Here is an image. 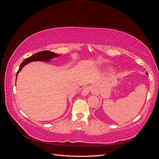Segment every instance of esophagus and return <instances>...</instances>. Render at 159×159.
<instances>
[{"label": "esophagus", "instance_id": "esophagus-1", "mask_svg": "<svg viewBox=\"0 0 159 159\" xmlns=\"http://www.w3.org/2000/svg\"><path fill=\"white\" fill-rule=\"evenodd\" d=\"M92 90H93V89H92V87H91V86H85V87L83 89L81 93H82L83 95L85 96V95H88L90 91H91Z\"/></svg>", "mask_w": 159, "mask_h": 159}]
</instances>
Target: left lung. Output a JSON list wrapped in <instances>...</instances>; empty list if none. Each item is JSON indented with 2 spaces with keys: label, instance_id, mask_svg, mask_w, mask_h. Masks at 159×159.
Here are the masks:
<instances>
[{
  "label": "left lung",
  "instance_id": "1",
  "mask_svg": "<svg viewBox=\"0 0 159 159\" xmlns=\"http://www.w3.org/2000/svg\"><path fill=\"white\" fill-rule=\"evenodd\" d=\"M146 74H147V75H148V73H147V72H146Z\"/></svg>",
  "mask_w": 159,
  "mask_h": 159
}]
</instances>
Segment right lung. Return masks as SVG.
<instances>
[{
	"label": "right lung",
	"instance_id": "obj_1",
	"mask_svg": "<svg viewBox=\"0 0 159 159\" xmlns=\"http://www.w3.org/2000/svg\"><path fill=\"white\" fill-rule=\"evenodd\" d=\"M57 56H60V55L55 54V53L50 52V51H42L40 52H38L36 54H34L33 56L28 57L25 61H24L20 65V67L19 68L17 73H16V77L18 75V74L20 72V71L22 70V68H23L24 66L25 65H26L27 64L30 63L31 61H50V60L53 57H56Z\"/></svg>",
	"mask_w": 159,
	"mask_h": 159
}]
</instances>
